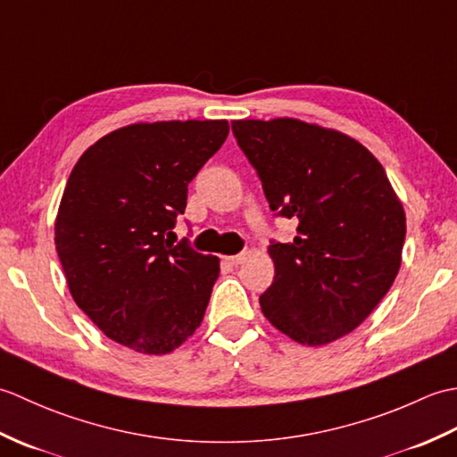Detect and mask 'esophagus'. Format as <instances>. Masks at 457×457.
Segmentation results:
<instances>
[{
    "mask_svg": "<svg viewBox=\"0 0 457 457\" xmlns=\"http://www.w3.org/2000/svg\"><path fill=\"white\" fill-rule=\"evenodd\" d=\"M247 259V251H241V253L237 255H229V257H223V263H226L228 267H237L244 263V261Z\"/></svg>",
    "mask_w": 457,
    "mask_h": 457,
    "instance_id": "34e87169",
    "label": "esophagus"
}]
</instances>
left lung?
<instances>
[{
    "label": "left lung",
    "mask_w": 457,
    "mask_h": 457,
    "mask_svg": "<svg viewBox=\"0 0 457 457\" xmlns=\"http://www.w3.org/2000/svg\"><path fill=\"white\" fill-rule=\"evenodd\" d=\"M231 129L293 244L270 241L275 278L259 296L280 332L324 345L352 332L399 273L406 218L371 153L347 135L293 118L237 120Z\"/></svg>",
    "instance_id": "8db88e82"
}]
</instances>
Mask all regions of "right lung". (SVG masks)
Masks as SVG:
<instances>
[{
	"mask_svg": "<svg viewBox=\"0 0 457 457\" xmlns=\"http://www.w3.org/2000/svg\"><path fill=\"white\" fill-rule=\"evenodd\" d=\"M228 133L226 120L133 123L74 164L54 245L74 303L113 342L164 355L202 324L220 259L169 237Z\"/></svg>",
	"mask_w": 457,
	"mask_h": 457,
	"instance_id": "1",
	"label": "right lung"
}]
</instances>
